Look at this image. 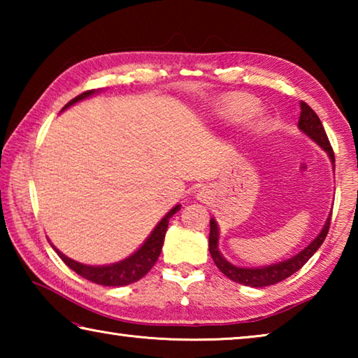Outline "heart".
<instances>
[{"mask_svg":"<svg viewBox=\"0 0 358 358\" xmlns=\"http://www.w3.org/2000/svg\"><path fill=\"white\" fill-rule=\"evenodd\" d=\"M257 101L250 96H235L226 102V112L230 118L245 120L257 112Z\"/></svg>","mask_w":358,"mask_h":358,"instance_id":"obj_1","label":"heart"}]
</instances>
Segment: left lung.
I'll return each mask as SVG.
<instances>
[{
    "label": "left lung",
    "instance_id": "obj_1",
    "mask_svg": "<svg viewBox=\"0 0 358 358\" xmlns=\"http://www.w3.org/2000/svg\"><path fill=\"white\" fill-rule=\"evenodd\" d=\"M300 120H299V128L301 132L313 138L320 148H322L329 157L331 159L333 169H335V153H333V148L329 142V137L325 134V129L322 123H320L319 117L316 112L306 104V102H300ZM330 220H331V213L330 217H327L325 226L320 230V234L314 238L310 245H308L305 250H301L299 254H295L287 260H282V262H276L271 265H265V266H256V268H246V266H237L234 264H230L229 260L224 259V256L217 248V240H220V227H217V222L215 221V217L210 220V237H208V250L211 257H213L215 264L217 268L221 270V273L226 275L229 280H232L238 284H243V286H250V287H265V286H271V284H276L282 280H286L290 275H294L295 271H299L303 265H305L308 260L311 259V256L316 252L320 245L324 243V240L329 234V227H330Z\"/></svg>",
    "mask_w": 358,
    "mask_h": 358
}]
</instances>
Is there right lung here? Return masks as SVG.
<instances>
[{"mask_svg": "<svg viewBox=\"0 0 358 358\" xmlns=\"http://www.w3.org/2000/svg\"><path fill=\"white\" fill-rule=\"evenodd\" d=\"M94 93H98V90H90V92H85L82 94L76 96L74 99H71L68 104L63 107V110L66 108L74 106L76 102L83 101L93 96ZM62 110V112H63ZM181 208V205H175V207L169 211V213L162 217V220L157 222V226L153 229V232L150 234V237L145 240V243L138 248V250L131 254L129 257H126L120 262H115L110 265H85L80 262H76L74 259H71L68 256H64L63 252H59L55 246L53 250L57 251V254L62 257L63 262L69 266L71 270H74L77 275H80L85 280L101 284V286H128L131 282H136L143 278L151 270V266L156 264L157 257H159L162 245H164V237L167 232V226H169V220L177 213V211Z\"/></svg>", "mask_w": 358, "mask_h": 358, "instance_id": "obj_1", "label": "right lung"}]
</instances>
